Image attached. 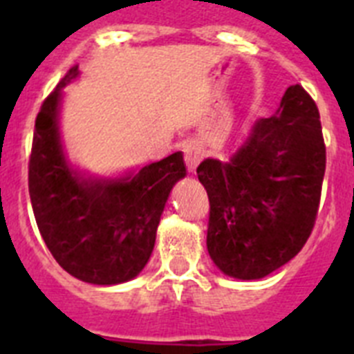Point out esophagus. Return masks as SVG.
<instances>
[{
  "label": "esophagus",
  "instance_id": "esophagus-1",
  "mask_svg": "<svg viewBox=\"0 0 354 354\" xmlns=\"http://www.w3.org/2000/svg\"><path fill=\"white\" fill-rule=\"evenodd\" d=\"M200 159H202V150L196 143H186L184 145V161H186V167L189 171H195V168L198 167Z\"/></svg>",
  "mask_w": 354,
  "mask_h": 354
}]
</instances>
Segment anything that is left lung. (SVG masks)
Instances as JSON below:
<instances>
[{"mask_svg":"<svg viewBox=\"0 0 354 354\" xmlns=\"http://www.w3.org/2000/svg\"><path fill=\"white\" fill-rule=\"evenodd\" d=\"M324 168L319 109L299 84L286 90L273 117L253 122L228 161L200 162L218 270L259 280L296 257L314 228Z\"/></svg>","mask_w":354,"mask_h":354,"instance_id":"obj_1","label":"left lung"}]
</instances>
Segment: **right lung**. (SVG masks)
I'll use <instances>...</instances> for the list:
<instances>
[{
    "label": "right lung",
    "mask_w": 354,
    "mask_h": 354,
    "mask_svg": "<svg viewBox=\"0 0 354 354\" xmlns=\"http://www.w3.org/2000/svg\"><path fill=\"white\" fill-rule=\"evenodd\" d=\"M72 67L44 101L35 120L28 186L37 225L56 262L81 282L117 286L138 277L175 183L186 177L183 152L138 171L99 177L68 159L60 131L64 88Z\"/></svg>",
    "instance_id": "right-lung-1"
}]
</instances>
